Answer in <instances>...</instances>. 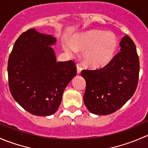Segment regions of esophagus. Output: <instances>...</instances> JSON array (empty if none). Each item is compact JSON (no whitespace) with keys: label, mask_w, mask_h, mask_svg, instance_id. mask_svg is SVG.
<instances>
[{"label":"esophagus","mask_w":148,"mask_h":148,"mask_svg":"<svg viewBox=\"0 0 148 148\" xmlns=\"http://www.w3.org/2000/svg\"><path fill=\"white\" fill-rule=\"evenodd\" d=\"M82 70V68L81 66H79V65H77V74H79L80 73H81Z\"/></svg>","instance_id":"34e87169"}]
</instances>
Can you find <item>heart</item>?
<instances>
[{"instance_id":"heart-1","label":"heart","mask_w":148,"mask_h":148,"mask_svg":"<svg viewBox=\"0 0 148 148\" xmlns=\"http://www.w3.org/2000/svg\"><path fill=\"white\" fill-rule=\"evenodd\" d=\"M118 41L112 32L91 29L76 34L71 38V44L64 42L63 48L69 56H74L77 51L83 52L84 64L98 68L107 65L114 57Z\"/></svg>"}]
</instances>
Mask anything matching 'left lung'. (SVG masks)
Segmentation results:
<instances>
[{
  "label": "left lung",
  "mask_w": 148,
  "mask_h": 148,
  "mask_svg": "<svg viewBox=\"0 0 148 148\" xmlns=\"http://www.w3.org/2000/svg\"><path fill=\"white\" fill-rule=\"evenodd\" d=\"M120 51L103 68L82 70L86 81L84 102L89 112L107 115L121 108L135 93L140 71L136 46L128 36L122 37Z\"/></svg>",
  "instance_id": "8db88e82"
}]
</instances>
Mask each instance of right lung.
I'll return each mask as SVG.
<instances>
[{
	"instance_id": "right-lung-1",
	"label": "right lung",
	"mask_w": 148,
	"mask_h": 148,
	"mask_svg": "<svg viewBox=\"0 0 148 148\" xmlns=\"http://www.w3.org/2000/svg\"><path fill=\"white\" fill-rule=\"evenodd\" d=\"M56 38L31 28L18 38L8 62V84L13 99L37 116L57 111L64 91L77 74L73 61L56 62L51 46Z\"/></svg>"
}]
</instances>
